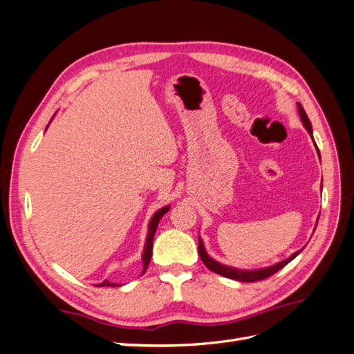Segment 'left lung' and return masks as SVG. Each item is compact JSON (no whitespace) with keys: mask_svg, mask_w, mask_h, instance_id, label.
<instances>
[{"mask_svg":"<svg viewBox=\"0 0 354 354\" xmlns=\"http://www.w3.org/2000/svg\"><path fill=\"white\" fill-rule=\"evenodd\" d=\"M298 106V113H299V118H301V121L306 127V130L308 131L310 137L313 138V131H312V124H310V120L308 116L304 111V108L301 106V103H297ZM315 142V138H313ZM317 149V147H316ZM319 152V151H317ZM317 226V223H316ZM199 241V255H201V260L203 261V264H205L208 269L214 273H218L224 277H229V279H234V281H239V282H257V281H263L266 279V277H269L272 274H274L277 270H281L282 267H285L289 261H292L295 257L299 254V251L294 252L291 257H288L286 260L281 261V263H276L274 266H270V267H266V269H257V270H239V269H234V267H229V266H224V264H220L218 261L212 260L211 257L207 254L205 251V246H203V242L201 238H198Z\"/></svg>","mask_w":354,"mask_h":354,"instance_id":"8db88e82","label":"left lung"}]
</instances>
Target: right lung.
Returning a JSON list of instances; mask_svg holds the SVG:
<instances>
[{
	"label": "right lung",
	"mask_w": 354,
	"mask_h": 354,
	"mask_svg": "<svg viewBox=\"0 0 354 354\" xmlns=\"http://www.w3.org/2000/svg\"><path fill=\"white\" fill-rule=\"evenodd\" d=\"M169 209V207H164L158 209L153 217L151 218V221H149V230H147V238H146V245H145V251H143V255H142V260H143V272L142 274L146 272L147 266H149V261H151V257H152V248H153V236H155V232H156V227L159 224V220L162 218L164 214H167ZM97 286H121V285H116V283H112L109 281H104L102 283H99Z\"/></svg>",
	"instance_id": "1"
}]
</instances>
